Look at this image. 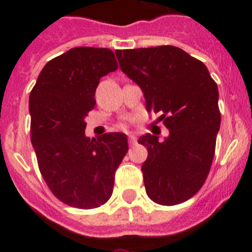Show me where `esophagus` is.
Masks as SVG:
<instances>
[{"label": "esophagus", "mask_w": 252, "mask_h": 252, "mask_svg": "<svg viewBox=\"0 0 252 252\" xmlns=\"http://www.w3.org/2000/svg\"><path fill=\"white\" fill-rule=\"evenodd\" d=\"M128 144H130V146L136 145V139H135V136H132V135H128Z\"/></svg>", "instance_id": "obj_1"}]
</instances>
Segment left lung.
<instances>
[{"label":"left lung","instance_id":"1","mask_svg":"<svg viewBox=\"0 0 252 252\" xmlns=\"http://www.w3.org/2000/svg\"><path fill=\"white\" fill-rule=\"evenodd\" d=\"M122 72L141 88L148 112L159 113L169 130L162 142L144 135L146 194L175 206L202 188L212 165L221 125L218 88L201 60L171 45L116 50Z\"/></svg>","mask_w":252,"mask_h":252}]
</instances>
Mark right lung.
I'll return each instance as SVG.
<instances>
[{"mask_svg": "<svg viewBox=\"0 0 252 252\" xmlns=\"http://www.w3.org/2000/svg\"><path fill=\"white\" fill-rule=\"evenodd\" d=\"M119 68L113 51L81 46L51 59L30 93L31 144L45 183L68 206L97 208L113 192L116 169L128 150L127 136H86V116L95 106L99 79Z\"/></svg>", "mask_w": 252, "mask_h": 252, "instance_id": "right-lung-1", "label": "right lung"}]
</instances>
